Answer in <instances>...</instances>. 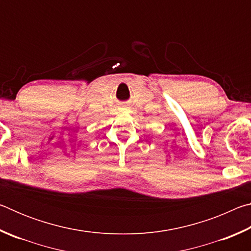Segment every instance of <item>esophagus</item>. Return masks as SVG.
I'll list each match as a JSON object with an SVG mask.
<instances>
[{"mask_svg":"<svg viewBox=\"0 0 251 251\" xmlns=\"http://www.w3.org/2000/svg\"><path fill=\"white\" fill-rule=\"evenodd\" d=\"M128 108L129 107H127V106H122L121 110H122V112H126V110H128Z\"/></svg>","mask_w":251,"mask_h":251,"instance_id":"34e87169","label":"esophagus"}]
</instances>
